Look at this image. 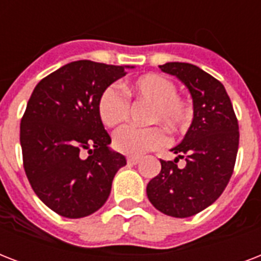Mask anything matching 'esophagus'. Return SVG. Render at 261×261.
Listing matches in <instances>:
<instances>
[{"instance_id":"34e87169","label":"esophagus","mask_w":261,"mask_h":261,"mask_svg":"<svg viewBox=\"0 0 261 261\" xmlns=\"http://www.w3.org/2000/svg\"><path fill=\"white\" fill-rule=\"evenodd\" d=\"M139 161H141V157H137V155H128L127 157V164H130V165H137Z\"/></svg>"}]
</instances>
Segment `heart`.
<instances>
[{"mask_svg": "<svg viewBox=\"0 0 261 261\" xmlns=\"http://www.w3.org/2000/svg\"><path fill=\"white\" fill-rule=\"evenodd\" d=\"M122 89L127 98L150 104L146 118L149 124H163L173 134H178L190 126L192 119L191 107L176 93V85L167 77L147 73L133 83L124 84ZM124 95L118 88L108 87L98 98V116L107 127H118L128 119L130 106ZM165 142L167 135L160 126L147 128L124 127L114 137L115 149L128 155L145 154L159 149Z\"/></svg>", "mask_w": 261, "mask_h": 261, "instance_id": "b5f03b06", "label": "heart"}]
</instances>
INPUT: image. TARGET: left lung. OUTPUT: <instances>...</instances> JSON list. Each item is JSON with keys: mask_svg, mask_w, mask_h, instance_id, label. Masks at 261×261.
Listing matches in <instances>:
<instances>
[{"mask_svg": "<svg viewBox=\"0 0 261 261\" xmlns=\"http://www.w3.org/2000/svg\"><path fill=\"white\" fill-rule=\"evenodd\" d=\"M164 73L176 75L192 96L194 119L174 161L161 163V172L146 187L147 198L161 213L176 218L198 214L226 188L239 150V122L230 97L218 80L195 65L168 62ZM178 158L186 160L182 168Z\"/></svg>", "mask_w": 261, "mask_h": 261, "instance_id": "1", "label": "left lung"}]
</instances>
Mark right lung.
I'll list each match as a JSON object with an SVG mask.
<instances>
[{"mask_svg": "<svg viewBox=\"0 0 261 261\" xmlns=\"http://www.w3.org/2000/svg\"><path fill=\"white\" fill-rule=\"evenodd\" d=\"M126 67L70 62L44 77L28 100L20 123L24 171L39 199L62 217L97 211L126 165L124 155L108 147L97 110L102 92L126 75Z\"/></svg>", "mask_w": 261, "mask_h": 261, "instance_id": "1", "label": "right lung"}]
</instances>
